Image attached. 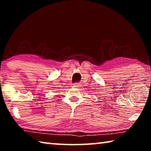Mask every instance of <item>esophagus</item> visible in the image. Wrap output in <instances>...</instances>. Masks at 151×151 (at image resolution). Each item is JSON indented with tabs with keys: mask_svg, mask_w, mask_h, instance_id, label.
Instances as JSON below:
<instances>
[{
	"mask_svg": "<svg viewBox=\"0 0 151 151\" xmlns=\"http://www.w3.org/2000/svg\"><path fill=\"white\" fill-rule=\"evenodd\" d=\"M73 86H75V87H78V86H80V84L78 83H75L73 84Z\"/></svg>",
	"mask_w": 151,
	"mask_h": 151,
	"instance_id": "34e87169",
	"label": "esophagus"
}]
</instances>
